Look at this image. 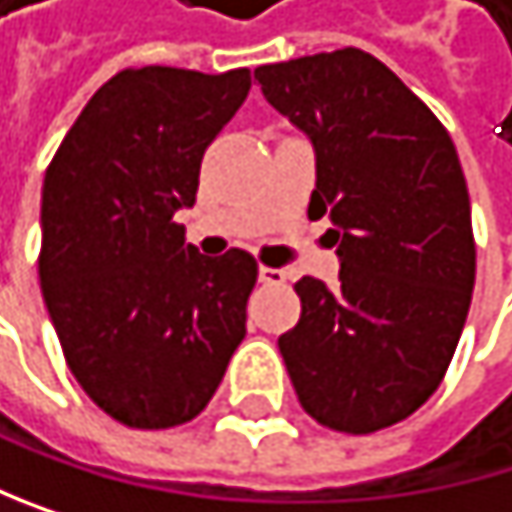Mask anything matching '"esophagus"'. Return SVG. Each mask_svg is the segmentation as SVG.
Listing matches in <instances>:
<instances>
[{"instance_id": "34e87169", "label": "esophagus", "mask_w": 512, "mask_h": 512, "mask_svg": "<svg viewBox=\"0 0 512 512\" xmlns=\"http://www.w3.org/2000/svg\"><path fill=\"white\" fill-rule=\"evenodd\" d=\"M284 271L280 268H268V265H259V280L262 284H284Z\"/></svg>"}]
</instances>
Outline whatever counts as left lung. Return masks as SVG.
<instances>
[{
    "label": "left lung",
    "instance_id": "8db88e82",
    "mask_svg": "<svg viewBox=\"0 0 512 512\" xmlns=\"http://www.w3.org/2000/svg\"><path fill=\"white\" fill-rule=\"evenodd\" d=\"M265 100L308 134L339 287L302 277L299 323L277 339L302 409L375 433L440 388L470 311L476 244L449 131L360 48L256 69Z\"/></svg>",
    "mask_w": 512,
    "mask_h": 512
}]
</instances>
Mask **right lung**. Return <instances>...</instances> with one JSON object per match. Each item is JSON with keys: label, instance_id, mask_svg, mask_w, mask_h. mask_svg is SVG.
<instances>
[{"label": "right lung", "instance_id": "obj_1", "mask_svg": "<svg viewBox=\"0 0 512 512\" xmlns=\"http://www.w3.org/2000/svg\"><path fill=\"white\" fill-rule=\"evenodd\" d=\"M247 94L250 69H121L45 170L42 296L75 381L127 427L192 421L247 336L256 259L201 256L173 222Z\"/></svg>", "mask_w": 512, "mask_h": 512}]
</instances>
